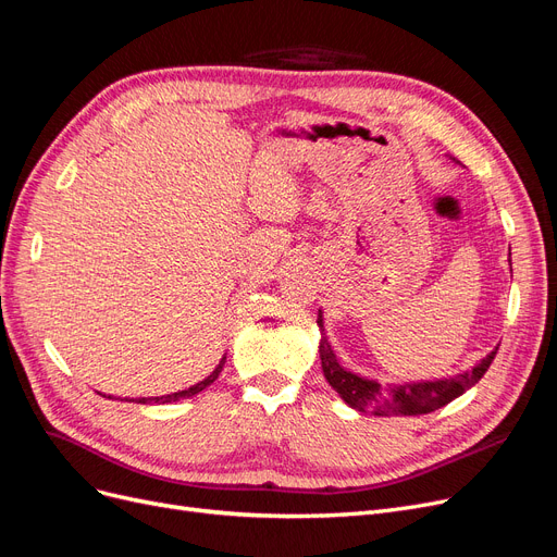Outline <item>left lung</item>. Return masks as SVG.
Here are the masks:
<instances>
[{
    "label": "left lung",
    "instance_id": "1",
    "mask_svg": "<svg viewBox=\"0 0 557 557\" xmlns=\"http://www.w3.org/2000/svg\"><path fill=\"white\" fill-rule=\"evenodd\" d=\"M319 327L323 332V319L319 317ZM498 350V348H496ZM496 350H492L485 359L475 364L471 371L444 377V380H425V382H405V384H380L377 380L361 377L348 369L338 364V359L327 344V336L321 334V367L323 375L330 382L332 389L346 400V405L359 409V412H373L377 417H419L430 414L434 409H440L462 396L467 389L487 373L490 364L496 357Z\"/></svg>",
    "mask_w": 557,
    "mask_h": 557
}]
</instances>
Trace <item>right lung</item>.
<instances>
[{
    "label": "right lung",
    "instance_id": "obj_1",
    "mask_svg": "<svg viewBox=\"0 0 557 557\" xmlns=\"http://www.w3.org/2000/svg\"><path fill=\"white\" fill-rule=\"evenodd\" d=\"M223 367H225V355H223V359L219 361V367H215L213 371H211V375H207L202 382H198V384H193V386H188V389H184V392H177V394H168V396H157V398H138L136 403H173V400H180V398H190V396H196V394H200L202 389H207V386L221 375V371H223ZM111 398V396H109Z\"/></svg>",
    "mask_w": 557,
    "mask_h": 557
}]
</instances>
